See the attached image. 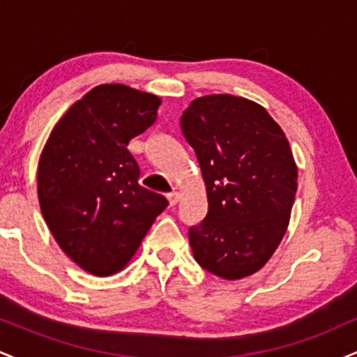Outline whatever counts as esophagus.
<instances>
[{"label": "esophagus", "mask_w": 357, "mask_h": 357, "mask_svg": "<svg viewBox=\"0 0 357 357\" xmlns=\"http://www.w3.org/2000/svg\"><path fill=\"white\" fill-rule=\"evenodd\" d=\"M167 202H169V206H174V204H178V202H179V195L178 192H169V195H167Z\"/></svg>", "instance_id": "1"}]
</instances>
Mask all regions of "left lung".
<instances>
[{"instance_id": "8db88e82", "label": "left lung", "mask_w": 357, "mask_h": 357, "mask_svg": "<svg viewBox=\"0 0 357 357\" xmlns=\"http://www.w3.org/2000/svg\"><path fill=\"white\" fill-rule=\"evenodd\" d=\"M179 126L208 196L206 216L188 231L195 260L227 280L252 275L280 243L296 198L284 130L261 105L230 93L195 99Z\"/></svg>"}]
</instances>
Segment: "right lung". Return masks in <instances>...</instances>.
Returning a JSON list of instances; mask_svg holds the SVG:
<instances>
[{
  "label": "right lung",
  "instance_id": "add662e5",
  "mask_svg": "<svg viewBox=\"0 0 357 357\" xmlns=\"http://www.w3.org/2000/svg\"><path fill=\"white\" fill-rule=\"evenodd\" d=\"M161 100L127 85L92 89L53 127L38 165V199L56 243L93 275L136 253L165 196L139 186L127 144L155 121Z\"/></svg>",
  "mask_w": 357,
  "mask_h": 357
}]
</instances>
